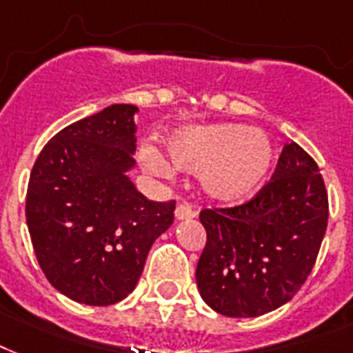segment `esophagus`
Returning <instances> with one entry per match:
<instances>
[{
    "label": "esophagus",
    "instance_id": "obj_1",
    "mask_svg": "<svg viewBox=\"0 0 353 353\" xmlns=\"http://www.w3.org/2000/svg\"><path fill=\"white\" fill-rule=\"evenodd\" d=\"M174 215H176V219L184 221V219H193L196 215V210L191 204H185V202H180L176 210H174Z\"/></svg>",
    "mask_w": 353,
    "mask_h": 353
}]
</instances>
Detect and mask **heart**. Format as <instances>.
Instances as JSON below:
<instances>
[{
  "instance_id": "1",
  "label": "heart",
  "mask_w": 353,
  "mask_h": 353,
  "mask_svg": "<svg viewBox=\"0 0 353 353\" xmlns=\"http://www.w3.org/2000/svg\"><path fill=\"white\" fill-rule=\"evenodd\" d=\"M169 162L184 173L202 174V185L212 196L234 202L263 180L272 162V145L261 130L221 123L176 134L169 141ZM149 163L165 171L158 157H149Z\"/></svg>"
}]
</instances>
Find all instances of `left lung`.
<instances>
[{
	"mask_svg": "<svg viewBox=\"0 0 353 353\" xmlns=\"http://www.w3.org/2000/svg\"><path fill=\"white\" fill-rule=\"evenodd\" d=\"M327 214L319 165L291 141L256 195L199 215L206 228L196 265L202 300L226 316H259L289 302L311 274Z\"/></svg>",
	"mask_w": 353,
	"mask_h": 353,
	"instance_id": "left-lung-1",
	"label": "left lung"
}]
</instances>
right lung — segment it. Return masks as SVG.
<instances>
[{"instance_id": "right-lung-1", "label": "right lung", "mask_w": 353, "mask_h": 353, "mask_svg": "<svg viewBox=\"0 0 353 353\" xmlns=\"http://www.w3.org/2000/svg\"><path fill=\"white\" fill-rule=\"evenodd\" d=\"M134 105H112L64 127L32 165L26 217L49 283L79 304L110 305L136 288L147 254L174 219V201L141 195Z\"/></svg>"}]
</instances>
